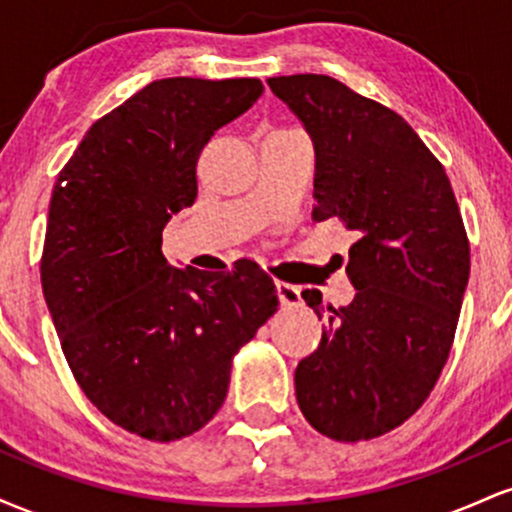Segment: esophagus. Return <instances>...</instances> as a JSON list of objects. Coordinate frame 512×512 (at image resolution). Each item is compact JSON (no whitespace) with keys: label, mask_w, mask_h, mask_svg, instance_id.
<instances>
[{"label":"esophagus","mask_w":512,"mask_h":512,"mask_svg":"<svg viewBox=\"0 0 512 512\" xmlns=\"http://www.w3.org/2000/svg\"><path fill=\"white\" fill-rule=\"evenodd\" d=\"M276 296L284 308H296L301 305V289L293 284H286V281H276Z\"/></svg>","instance_id":"34e87169"}]
</instances>
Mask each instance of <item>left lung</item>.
I'll list each match as a JSON object with an SVG mask.
<instances>
[{"label": "left lung", "mask_w": 512, "mask_h": 512, "mask_svg": "<svg viewBox=\"0 0 512 512\" xmlns=\"http://www.w3.org/2000/svg\"><path fill=\"white\" fill-rule=\"evenodd\" d=\"M315 146V221L356 233L354 301L325 317L317 351L296 368V399L315 431L342 443L402 426L436 387L450 356L469 240L445 168L404 117L325 74L267 79Z\"/></svg>", "instance_id": "obj_1"}]
</instances>
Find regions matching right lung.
Masks as SVG:
<instances>
[{
    "label": "right lung",
    "instance_id": "add662e5",
    "mask_svg": "<svg viewBox=\"0 0 512 512\" xmlns=\"http://www.w3.org/2000/svg\"><path fill=\"white\" fill-rule=\"evenodd\" d=\"M260 79L151 81L93 122L52 190L40 281L76 383L113 424L168 443L214 419L233 356L276 313L260 264L173 267L161 233L197 197V158Z\"/></svg>",
    "mask_w": 512,
    "mask_h": 512
}]
</instances>
